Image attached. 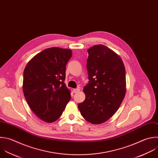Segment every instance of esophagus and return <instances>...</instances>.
I'll use <instances>...</instances> for the list:
<instances>
[{
    "label": "esophagus",
    "instance_id": "34e87169",
    "mask_svg": "<svg viewBox=\"0 0 158 158\" xmlns=\"http://www.w3.org/2000/svg\"><path fill=\"white\" fill-rule=\"evenodd\" d=\"M79 90H80L79 89H73V92H74V93H77V92H78Z\"/></svg>",
    "mask_w": 158,
    "mask_h": 158
}]
</instances>
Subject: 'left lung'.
I'll use <instances>...</instances> for the list:
<instances>
[{
	"mask_svg": "<svg viewBox=\"0 0 158 158\" xmlns=\"http://www.w3.org/2000/svg\"><path fill=\"white\" fill-rule=\"evenodd\" d=\"M88 84L85 98L78 108L89 123L100 124L117 112L126 93L125 68L121 58L111 49L97 44L87 49Z\"/></svg>",
	"mask_w": 158,
	"mask_h": 158,
	"instance_id": "obj_1",
	"label": "left lung"
}]
</instances>
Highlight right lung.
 I'll return each instance as SVG.
<instances>
[{
    "instance_id": "right-lung-1",
    "label": "right lung",
    "mask_w": 158,
    "mask_h": 158,
    "mask_svg": "<svg viewBox=\"0 0 158 158\" xmlns=\"http://www.w3.org/2000/svg\"><path fill=\"white\" fill-rule=\"evenodd\" d=\"M72 54L69 49L47 48L31 59L24 69L25 99L35 115L46 122L57 120L71 98L64 81Z\"/></svg>"
}]
</instances>
